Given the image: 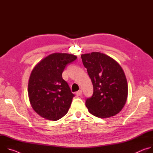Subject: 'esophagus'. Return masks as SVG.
I'll return each instance as SVG.
<instances>
[{
	"label": "esophagus",
	"mask_w": 153,
	"mask_h": 153,
	"mask_svg": "<svg viewBox=\"0 0 153 153\" xmlns=\"http://www.w3.org/2000/svg\"><path fill=\"white\" fill-rule=\"evenodd\" d=\"M82 90H79L78 91H77L76 93V94L77 96H80V95H82Z\"/></svg>",
	"instance_id": "1"
}]
</instances>
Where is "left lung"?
Segmentation results:
<instances>
[{
    "mask_svg": "<svg viewBox=\"0 0 153 153\" xmlns=\"http://www.w3.org/2000/svg\"><path fill=\"white\" fill-rule=\"evenodd\" d=\"M84 67L93 86V96L86 99L89 112L100 118L119 113L128 96V84L125 73L113 59L99 52L82 54Z\"/></svg>",
    "mask_w": 153,
    "mask_h": 153,
    "instance_id": "left-lung-1",
    "label": "left lung"
}]
</instances>
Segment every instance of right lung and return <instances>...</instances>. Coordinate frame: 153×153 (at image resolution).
I'll return each mask as SVG.
<instances>
[{"mask_svg": "<svg viewBox=\"0 0 153 153\" xmlns=\"http://www.w3.org/2000/svg\"><path fill=\"white\" fill-rule=\"evenodd\" d=\"M76 59L73 54L54 53L33 70L28 96L33 110L41 117L56 121L68 113L74 94L62 75L67 65Z\"/></svg>", "mask_w": 153, "mask_h": 153, "instance_id": "1", "label": "right lung"}]
</instances>
